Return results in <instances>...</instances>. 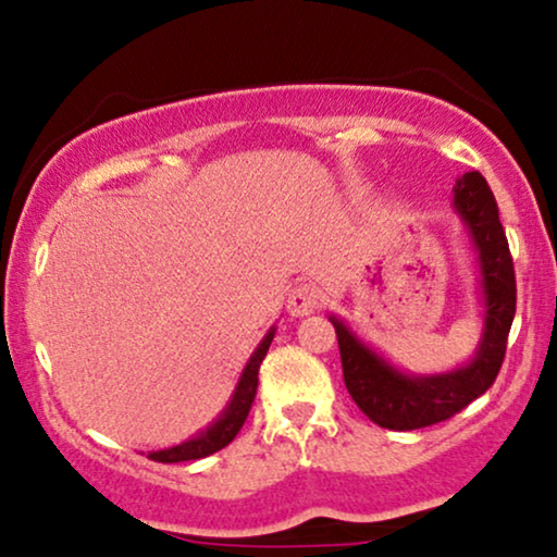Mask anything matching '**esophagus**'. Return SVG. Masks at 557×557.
<instances>
[{
	"instance_id": "1",
	"label": "esophagus",
	"mask_w": 557,
	"mask_h": 557,
	"mask_svg": "<svg viewBox=\"0 0 557 557\" xmlns=\"http://www.w3.org/2000/svg\"><path fill=\"white\" fill-rule=\"evenodd\" d=\"M319 300H321V290L317 285L300 283L293 287L290 298H287V311H290V317H308V313L317 311Z\"/></svg>"
}]
</instances>
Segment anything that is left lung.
Listing matches in <instances>:
<instances>
[{"instance_id": "obj_1", "label": "left lung", "mask_w": 557, "mask_h": 557, "mask_svg": "<svg viewBox=\"0 0 557 557\" xmlns=\"http://www.w3.org/2000/svg\"><path fill=\"white\" fill-rule=\"evenodd\" d=\"M454 207L478 249L485 308L482 339L470 363L448 373L410 376L360 343L345 321L330 317L337 332L347 392L368 420L388 431H418L454 418L493 386L504 366L508 332L516 313V274L498 205L482 173L470 171L457 178Z\"/></svg>"}]
</instances>
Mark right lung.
<instances>
[{
  "mask_svg": "<svg viewBox=\"0 0 557 557\" xmlns=\"http://www.w3.org/2000/svg\"><path fill=\"white\" fill-rule=\"evenodd\" d=\"M272 337H274V326L267 332V337L261 339L259 347L249 358V363H246L244 373H240L236 392H233V399L227 401L223 414H220V418L214 420L207 431L194 435V438L184 441V444H178V446L163 448V451H150L147 457H150L152 461H163V465H176V461H191V459L210 457V454L220 451V448H225L227 444H231V441L238 435L240 428H244L246 418H249L251 401H253V397H257V386H259V366H261V360H264L267 350H270Z\"/></svg>",
  "mask_w": 557,
  "mask_h": 557,
  "instance_id": "obj_1",
  "label": "right lung"
}]
</instances>
